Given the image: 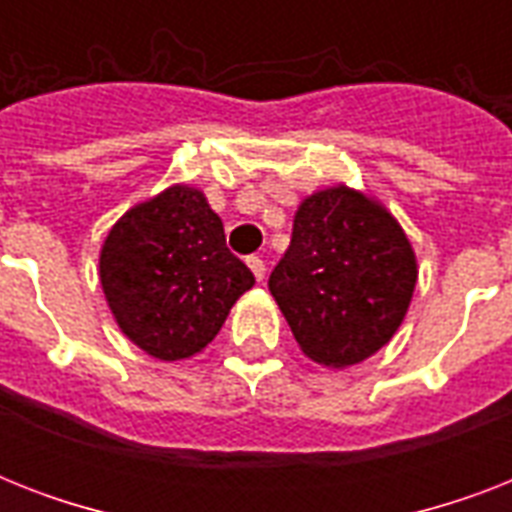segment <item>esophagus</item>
Listing matches in <instances>:
<instances>
[{"mask_svg": "<svg viewBox=\"0 0 512 512\" xmlns=\"http://www.w3.org/2000/svg\"><path fill=\"white\" fill-rule=\"evenodd\" d=\"M247 265H249V268H252V273H255V279H257V281H263V279H265V260H263V257L249 255V257H247Z\"/></svg>", "mask_w": 512, "mask_h": 512, "instance_id": "esophagus-1", "label": "esophagus"}]
</instances>
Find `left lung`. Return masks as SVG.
Masks as SVG:
<instances>
[{"label": "left lung", "instance_id": "8db88e82", "mask_svg": "<svg viewBox=\"0 0 512 512\" xmlns=\"http://www.w3.org/2000/svg\"><path fill=\"white\" fill-rule=\"evenodd\" d=\"M414 284L417 260L396 217L345 185L300 204L289 249L268 279L305 356L335 369L396 335Z\"/></svg>", "mask_w": 512, "mask_h": 512}]
</instances>
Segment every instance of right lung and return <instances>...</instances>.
<instances>
[{"instance_id": "1", "label": "right lung", "mask_w": 512, "mask_h": 512, "mask_svg": "<svg viewBox=\"0 0 512 512\" xmlns=\"http://www.w3.org/2000/svg\"><path fill=\"white\" fill-rule=\"evenodd\" d=\"M100 284L124 335L148 356L180 361L215 340L255 276L225 247L204 193L172 185L111 228Z\"/></svg>"}]
</instances>
